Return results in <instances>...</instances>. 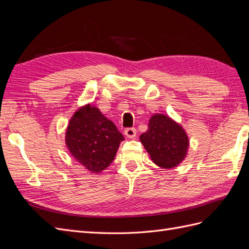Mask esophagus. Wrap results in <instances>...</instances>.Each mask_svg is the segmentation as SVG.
<instances>
[{"instance_id":"1","label":"esophagus","mask_w":249,"mask_h":249,"mask_svg":"<svg viewBox=\"0 0 249 249\" xmlns=\"http://www.w3.org/2000/svg\"><path fill=\"white\" fill-rule=\"evenodd\" d=\"M136 133H137V131H136V129H134V127H126V129L124 130L125 136L127 138H131V139L136 137Z\"/></svg>"}]
</instances>
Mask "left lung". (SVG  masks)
<instances>
[{
  "label": "left lung",
  "instance_id": "obj_1",
  "mask_svg": "<svg viewBox=\"0 0 249 249\" xmlns=\"http://www.w3.org/2000/svg\"><path fill=\"white\" fill-rule=\"evenodd\" d=\"M141 143L152 160L163 168H172L184 160L189 140L184 129L168 116L155 114L148 130L141 134Z\"/></svg>",
  "mask_w": 249,
  "mask_h": 249
}]
</instances>
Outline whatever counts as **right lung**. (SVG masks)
Listing matches in <instances>:
<instances>
[{
    "mask_svg": "<svg viewBox=\"0 0 249 249\" xmlns=\"http://www.w3.org/2000/svg\"><path fill=\"white\" fill-rule=\"evenodd\" d=\"M123 140L116 125L90 105L74 113L65 137L71 156L93 173L109 166Z\"/></svg>",
    "mask_w": 249,
    "mask_h": 249,
    "instance_id": "add662e5",
    "label": "right lung"
}]
</instances>
